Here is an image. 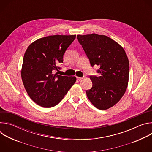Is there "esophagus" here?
I'll return each instance as SVG.
<instances>
[{"mask_svg":"<svg viewBox=\"0 0 152 152\" xmlns=\"http://www.w3.org/2000/svg\"><path fill=\"white\" fill-rule=\"evenodd\" d=\"M83 78V77H77V76L76 77V79H77V80H81V79H82Z\"/></svg>","mask_w":152,"mask_h":152,"instance_id":"34e87169","label":"esophagus"}]
</instances>
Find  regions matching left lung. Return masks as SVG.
I'll list each match as a JSON object with an SVG mask.
<instances>
[{"mask_svg": "<svg viewBox=\"0 0 152 152\" xmlns=\"http://www.w3.org/2000/svg\"><path fill=\"white\" fill-rule=\"evenodd\" d=\"M91 67H100L99 76H90L92 88L86 96L100 110L108 109L121 99L127 87L129 63L123 48L105 35L92 34L77 36Z\"/></svg>", "mask_w": 152, "mask_h": 152, "instance_id": "8db88e82", "label": "left lung"}]
</instances>
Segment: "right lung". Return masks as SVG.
Masks as SVG:
<instances>
[{"label": "right lung", "mask_w": 152, "mask_h": 152, "mask_svg": "<svg viewBox=\"0 0 152 152\" xmlns=\"http://www.w3.org/2000/svg\"><path fill=\"white\" fill-rule=\"evenodd\" d=\"M74 35H50L35 41L23 57L21 79L30 98L44 107L58 104L76 80L75 76L56 73L63 55L75 40Z\"/></svg>", "instance_id": "1"}]
</instances>
